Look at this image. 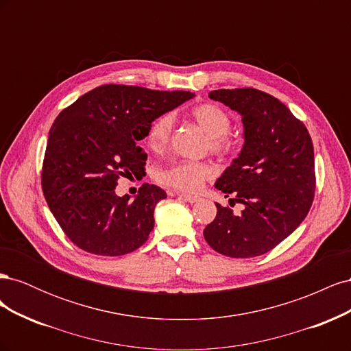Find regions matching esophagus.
I'll list each match as a JSON object with an SVG mask.
<instances>
[{"label": "esophagus", "mask_w": 351, "mask_h": 351, "mask_svg": "<svg viewBox=\"0 0 351 351\" xmlns=\"http://www.w3.org/2000/svg\"><path fill=\"white\" fill-rule=\"evenodd\" d=\"M178 197L183 199L186 202H189V204H196V202L199 200L197 196H192V195H184V193H178Z\"/></svg>", "instance_id": "34e87169"}]
</instances>
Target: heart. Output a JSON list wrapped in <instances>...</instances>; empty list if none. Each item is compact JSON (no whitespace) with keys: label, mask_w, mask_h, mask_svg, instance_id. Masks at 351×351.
I'll list each match as a JSON object with an SVG mask.
<instances>
[{"label":"heart","mask_w":351,"mask_h":351,"mask_svg":"<svg viewBox=\"0 0 351 351\" xmlns=\"http://www.w3.org/2000/svg\"><path fill=\"white\" fill-rule=\"evenodd\" d=\"M190 117L209 137V149L212 152L222 155L230 151L231 142L227 134L231 129V119L226 110L215 104L206 102L192 108ZM173 124L174 119L171 114H162L152 121L149 132H147V143L154 151H162L168 146ZM212 174H214V169L208 164L182 162L164 169L159 174V180L168 186L183 190V192H197Z\"/></svg>","instance_id":"b5f03b06"}]
</instances>
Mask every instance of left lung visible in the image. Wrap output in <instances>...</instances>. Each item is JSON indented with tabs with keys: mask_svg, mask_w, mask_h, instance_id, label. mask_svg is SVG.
<instances>
[{
	"mask_svg": "<svg viewBox=\"0 0 351 351\" xmlns=\"http://www.w3.org/2000/svg\"><path fill=\"white\" fill-rule=\"evenodd\" d=\"M209 98L236 111L243 123V147L215 187L243 205L241 214L217 205L204 230L215 252L254 258L274 249L299 227L315 192L311 134L282 102L258 89H219Z\"/></svg>",
	"mask_w": 351,
	"mask_h": 351,
	"instance_id": "obj_1",
	"label": "left lung"
}]
</instances>
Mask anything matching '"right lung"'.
I'll use <instances>...</instances> for the list:
<instances>
[{
  "label": "right lung",
  "instance_id": "obj_1",
  "mask_svg": "<svg viewBox=\"0 0 351 351\" xmlns=\"http://www.w3.org/2000/svg\"><path fill=\"white\" fill-rule=\"evenodd\" d=\"M184 90L104 84L61 111L52 124L42 190L66 236L84 252L121 256L154 230V210L167 197L145 183L139 195L115 193L120 176H141L146 154L137 146L159 115L192 99Z\"/></svg>",
  "mask_w": 351,
  "mask_h": 351
}]
</instances>
